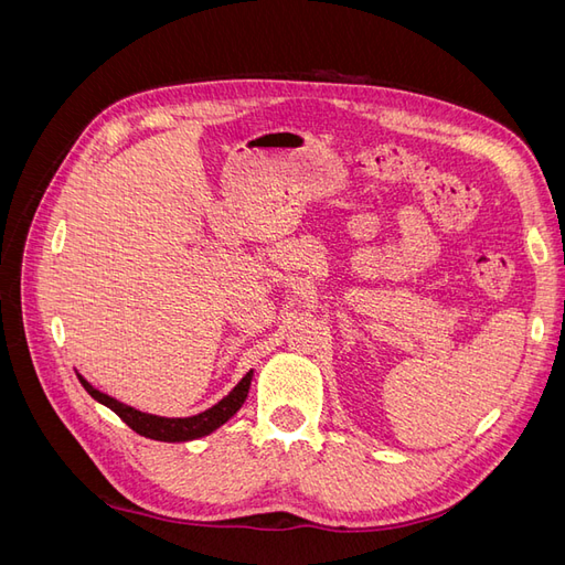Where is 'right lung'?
Returning a JSON list of instances; mask_svg holds the SVG:
<instances>
[{
  "instance_id": "1",
  "label": "right lung",
  "mask_w": 565,
  "mask_h": 565,
  "mask_svg": "<svg viewBox=\"0 0 565 565\" xmlns=\"http://www.w3.org/2000/svg\"><path fill=\"white\" fill-rule=\"evenodd\" d=\"M77 377H79L82 386L87 388L92 398L108 405L113 413L119 419H122L127 426H131L136 434H141V436L152 438V440L179 443V440H193V438H200V436H207L214 429H218L221 424H226L237 413V409L243 407V403L247 398L249 384H252V370L245 374L241 382H237V386L228 393L224 401H218L210 409H204V413L193 415V417H158V415L141 413V409L119 403V401L110 398L108 393L94 388L87 380L82 377V374H77Z\"/></svg>"
}]
</instances>
